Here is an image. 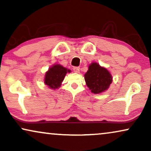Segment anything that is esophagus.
<instances>
[{"instance_id":"esophagus-1","label":"esophagus","mask_w":151,"mask_h":151,"mask_svg":"<svg viewBox=\"0 0 151 151\" xmlns=\"http://www.w3.org/2000/svg\"><path fill=\"white\" fill-rule=\"evenodd\" d=\"M73 70L74 72H77V73H79L80 71V68L79 67H74Z\"/></svg>"}]
</instances>
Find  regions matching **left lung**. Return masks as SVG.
<instances>
[{
  "label": "left lung",
  "mask_w": 151,
  "mask_h": 151,
  "mask_svg": "<svg viewBox=\"0 0 151 151\" xmlns=\"http://www.w3.org/2000/svg\"><path fill=\"white\" fill-rule=\"evenodd\" d=\"M112 79L110 72L96 63L90 64L85 74L86 85L94 94L100 93L107 90L112 83Z\"/></svg>",
  "instance_id": "1"
}]
</instances>
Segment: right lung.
<instances>
[{
  "label": "right lung",
  "mask_w": 151,
  "mask_h": 151,
  "mask_svg": "<svg viewBox=\"0 0 151 151\" xmlns=\"http://www.w3.org/2000/svg\"><path fill=\"white\" fill-rule=\"evenodd\" d=\"M70 70L66 69L61 65L57 64L50 68L46 72L45 76V83L52 89H56L61 86V82L63 81L64 77L67 72Z\"/></svg>",
  "instance_id": "add662e5"
}]
</instances>
